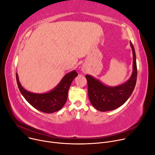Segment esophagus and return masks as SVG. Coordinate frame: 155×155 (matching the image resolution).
I'll list each match as a JSON object with an SVG mask.
<instances>
[{
    "mask_svg": "<svg viewBox=\"0 0 155 155\" xmlns=\"http://www.w3.org/2000/svg\"><path fill=\"white\" fill-rule=\"evenodd\" d=\"M82 71H84V73H86V71H87V70H86L85 68H83V69H82Z\"/></svg>",
    "mask_w": 155,
    "mask_h": 155,
    "instance_id": "obj_1",
    "label": "esophagus"
}]
</instances>
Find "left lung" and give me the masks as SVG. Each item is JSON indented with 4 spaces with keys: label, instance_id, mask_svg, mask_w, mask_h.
Here are the masks:
<instances>
[{
    "label": "left lung",
    "instance_id": "1",
    "mask_svg": "<svg viewBox=\"0 0 155 155\" xmlns=\"http://www.w3.org/2000/svg\"><path fill=\"white\" fill-rule=\"evenodd\" d=\"M130 43L133 53V71L127 82L117 86H109L91 75H86L89 101L94 107L99 111H110L122 106L134 90L137 76L136 54L132 42Z\"/></svg>",
    "mask_w": 155,
    "mask_h": 155
}]
</instances>
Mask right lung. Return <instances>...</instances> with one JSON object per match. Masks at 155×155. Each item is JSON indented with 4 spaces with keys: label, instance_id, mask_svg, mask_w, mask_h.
<instances>
[{
    "label": "right lung",
    "instance_id": "obj_1",
    "mask_svg": "<svg viewBox=\"0 0 155 155\" xmlns=\"http://www.w3.org/2000/svg\"><path fill=\"white\" fill-rule=\"evenodd\" d=\"M78 75L75 70L72 71L66 74L53 89L42 94L33 93L25 90L20 84L17 73L16 79L18 89L26 101L36 109L44 113L50 114L63 108L67 101L71 82Z\"/></svg>",
    "mask_w": 155,
    "mask_h": 155
}]
</instances>
